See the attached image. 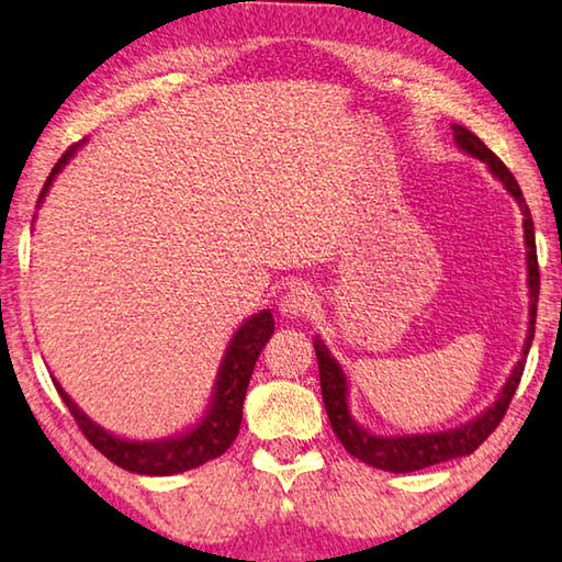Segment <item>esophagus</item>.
I'll return each instance as SVG.
<instances>
[{"label": "esophagus", "instance_id": "obj_1", "mask_svg": "<svg viewBox=\"0 0 562 562\" xmlns=\"http://www.w3.org/2000/svg\"><path fill=\"white\" fill-rule=\"evenodd\" d=\"M279 308L283 316H291V318L311 316L318 308V296L314 293V289L306 286V283H293V286L283 293Z\"/></svg>", "mask_w": 562, "mask_h": 562}]
</instances>
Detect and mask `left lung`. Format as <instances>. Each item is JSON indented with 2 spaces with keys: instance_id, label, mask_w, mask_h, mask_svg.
I'll list each match as a JSON object with an SVG mask.
<instances>
[{
  "instance_id": "8db88e82",
  "label": "left lung",
  "mask_w": 562,
  "mask_h": 562,
  "mask_svg": "<svg viewBox=\"0 0 562 562\" xmlns=\"http://www.w3.org/2000/svg\"><path fill=\"white\" fill-rule=\"evenodd\" d=\"M456 142L463 151H468L475 159H481L488 164V169L503 181V187L510 191V196L518 201V206L522 211V228H526V246H528V289H530V326H528V341L526 348H522V358L518 366L513 368L508 383L503 385V391L498 395V401L477 416L475 420L465 423L461 428L453 430H443V434H423V436H373L368 434L366 428L358 426V423L348 416V383L346 375L341 371L334 358H330L328 348L324 346L321 338H316V361H318V375H321V393H324V406L328 413L330 428L341 440L344 448L351 453L358 461H363L373 468H381V471H391V473H411V471H420V468L436 465L450 461V458H461V456H471L473 450L488 438L495 428L501 426V420L508 411L515 389H518L522 368H526V356L530 351L532 344V334H536V311H538V293H540V269H538V251H536V228H532V216L530 209L522 199V191L518 187V181L510 173V169L495 156L488 146H485L473 132H468L465 126L456 124Z\"/></svg>"
}]
</instances>
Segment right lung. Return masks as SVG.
Instances as JSON below:
<instances>
[{
  "label": "right lung",
  "instance_id": "1",
  "mask_svg": "<svg viewBox=\"0 0 562 562\" xmlns=\"http://www.w3.org/2000/svg\"><path fill=\"white\" fill-rule=\"evenodd\" d=\"M77 146H69V149L61 154V159L54 164V169L47 177V181H44V189L36 204H42V199L52 187L54 177L67 167V161L71 159L74 151H77ZM271 334H273L271 311H261V314L248 318L246 324L236 330L232 344L226 348L224 361H221V368H218L216 393H214V401H211L206 418L201 420L194 430H189L187 436L154 440V443L124 440L106 434V430H101L97 423H91V418H87V413L79 411L77 403L64 393L61 385L54 379L52 381L57 385L61 401L67 403L74 420H77V426L81 428V434H85V438L99 450L101 456H106L109 461L132 473L173 475V473L191 471V468H199L209 461H214V458L226 453L228 446L234 443L238 436V426H241V408H244L248 381H251L254 366L259 361L261 348L269 344Z\"/></svg>",
  "mask_w": 562,
  "mask_h": 562
}]
</instances>
